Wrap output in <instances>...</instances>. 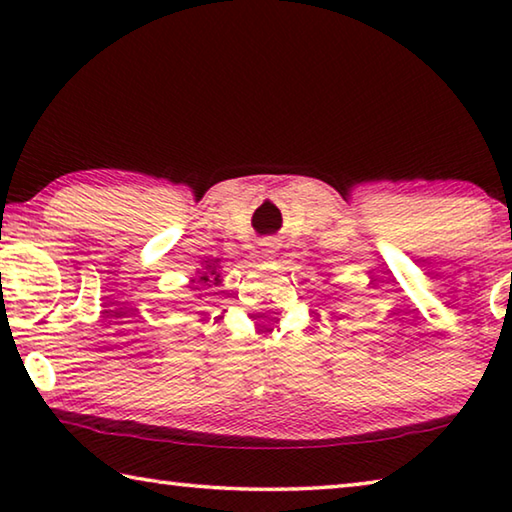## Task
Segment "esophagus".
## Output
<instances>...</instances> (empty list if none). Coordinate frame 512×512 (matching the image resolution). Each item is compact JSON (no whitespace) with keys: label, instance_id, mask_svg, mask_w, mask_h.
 <instances>
[{"label":"esophagus","instance_id":"esophagus-1","mask_svg":"<svg viewBox=\"0 0 512 512\" xmlns=\"http://www.w3.org/2000/svg\"><path fill=\"white\" fill-rule=\"evenodd\" d=\"M259 253H262L266 259H273L277 255V241L275 239H264L262 248H259Z\"/></svg>","mask_w":512,"mask_h":512}]
</instances>
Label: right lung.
I'll use <instances>...</instances> for the list:
<instances>
[{
	"label": "right lung",
	"mask_w": 512,
	"mask_h": 512,
	"mask_svg": "<svg viewBox=\"0 0 512 512\" xmlns=\"http://www.w3.org/2000/svg\"><path fill=\"white\" fill-rule=\"evenodd\" d=\"M198 275L192 277V291L196 293V298H201L205 291H212L216 287H221L223 275H221V266L219 259H212V262H205L203 271H196Z\"/></svg>",
	"instance_id": "obj_1"
}]
</instances>
